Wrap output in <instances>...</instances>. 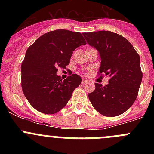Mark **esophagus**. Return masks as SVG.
I'll return each instance as SVG.
<instances>
[{"mask_svg": "<svg viewBox=\"0 0 154 154\" xmlns=\"http://www.w3.org/2000/svg\"><path fill=\"white\" fill-rule=\"evenodd\" d=\"M86 82H87L86 80H85V79H83V80H82V84H84V83H86Z\"/></svg>", "mask_w": 154, "mask_h": 154, "instance_id": "obj_1", "label": "esophagus"}]
</instances>
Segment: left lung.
I'll list each match as a JSON object with an SVG mask.
<instances>
[{"label": "left lung", "mask_w": 154, "mask_h": 154, "mask_svg": "<svg viewBox=\"0 0 154 154\" xmlns=\"http://www.w3.org/2000/svg\"><path fill=\"white\" fill-rule=\"evenodd\" d=\"M89 45L100 54L99 75L109 77L105 86L95 83L88 94L93 107L101 115L115 117L127 111L136 100L142 80L140 57L125 37L110 31L83 32Z\"/></svg>", "instance_id": "obj_1"}]
</instances>
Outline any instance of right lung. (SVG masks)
Returning a JSON list of instances; mask_svg holds the SVG:
<instances>
[{
	"mask_svg": "<svg viewBox=\"0 0 154 154\" xmlns=\"http://www.w3.org/2000/svg\"><path fill=\"white\" fill-rule=\"evenodd\" d=\"M86 44L80 32L56 29L45 33L27 48L21 63V87L37 111L54 114L67 104L82 79L73 74L62 80L57 72L69 64L76 48Z\"/></svg>",
	"mask_w": 154,
	"mask_h": 154,
	"instance_id": "add662e5",
	"label": "right lung"
}]
</instances>
